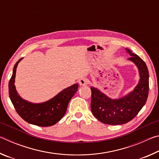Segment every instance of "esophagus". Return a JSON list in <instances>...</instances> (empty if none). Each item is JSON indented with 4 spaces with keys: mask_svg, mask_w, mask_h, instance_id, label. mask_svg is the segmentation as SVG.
<instances>
[{
    "mask_svg": "<svg viewBox=\"0 0 159 159\" xmlns=\"http://www.w3.org/2000/svg\"><path fill=\"white\" fill-rule=\"evenodd\" d=\"M88 83V80L87 79H85V78H83V79L79 80V85L80 86L87 85Z\"/></svg>",
    "mask_w": 159,
    "mask_h": 159,
    "instance_id": "34e87169",
    "label": "esophagus"
}]
</instances>
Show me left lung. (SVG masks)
I'll return each mask as SVG.
<instances>
[{
	"instance_id": "left-lung-1",
	"label": "left lung",
	"mask_w": 159,
	"mask_h": 159,
	"mask_svg": "<svg viewBox=\"0 0 159 159\" xmlns=\"http://www.w3.org/2000/svg\"><path fill=\"white\" fill-rule=\"evenodd\" d=\"M131 57L128 60L138 67L139 79L133 91L122 98L112 99L97 88L91 87V111L99 121L109 125H121L134 118L146 103L149 94V71L144 61L125 48Z\"/></svg>"
}]
</instances>
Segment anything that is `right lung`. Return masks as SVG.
Listing matches in <instances>:
<instances>
[{"label": "right lung", "mask_w": 159, "mask_h": 159, "mask_svg": "<svg viewBox=\"0 0 159 159\" xmlns=\"http://www.w3.org/2000/svg\"><path fill=\"white\" fill-rule=\"evenodd\" d=\"M19 60L14 66L9 82V96L16 111L29 123L41 127L52 126L61 119L66 111L69 101L77 92L79 84L76 83L65 88L46 102L33 103L24 99L19 95L15 85L16 70Z\"/></svg>", "instance_id": "obj_1"}]
</instances>
